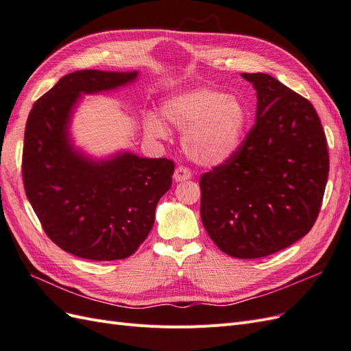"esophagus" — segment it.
Here are the masks:
<instances>
[{
	"instance_id": "esophagus-1",
	"label": "esophagus",
	"mask_w": 351,
	"mask_h": 351,
	"mask_svg": "<svg viewBox=\"0 0 351 351\" xmlns=\"http://www.w3.org/2000/svg\"><path fill=\"white\" fill-rule=\"evenodd\" d=\"M190 177H192V171L187 167H183L180 165L177 167L176 173H174V180L178 183V182H186V180H189Z\"/></svg>"
}]
</instances>
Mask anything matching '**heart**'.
I'll return each instance as SVG.
<instances>
[{
	"label": "heart",
	"mask_w": 351,
	"mask_h": 351,
	"mask_svg": "<svg viewBox=\"0 0 351 351\" xmlns=\"http://www.w3.org/2000/svg\"><path fill=\"white\" fill-rule=\"evenodd\" d=\"M165 119L183 132L182 145L193 162L215 167L234 155L247 124V108L236 95L212 88L184 90L165 101ZM146 130L154 137H165L167 129L156 117H149Z\"/></svg>",
	"instance_id": "b5f03b06"
}]
</instances>
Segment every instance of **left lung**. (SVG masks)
Wrapping results in <instances>:
<instances>
[{
    "label": "left lung",
    "mask_w": 351,
    "mask_h": 351,
    "mask_svg": "<svg viewBox=\"0 0 351 351\" xmlns=\"http://www.w3.org/2000/svg\"><path fill=\"white\" fill-rule=\"evenodd\" d=\"M256 123L228 161L200 177V218L219 250L239 259L280 252L304 237L322 205L326 137L313 105L265 73Z\"/></svg>",
    "instance_id": "1"
}]
</instances>
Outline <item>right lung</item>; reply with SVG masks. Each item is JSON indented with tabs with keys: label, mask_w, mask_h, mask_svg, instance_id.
<instances>
[{
	"label": "right lung",
	"mask_w": 351,
	"mask_h": 351,
	"mask_svg": "<svg viewBox=\"0 0 351 351\" xmlns=\"http://www.w3.org/2000/svg\"><path fill=\"white\" fill-rule=\"evenodd\" d=\"M136 77L137 71L70 73L27 117L22 159L26 196L47 236L82 259L132 256L151 232L158 200L173 183L171 159L124 152L97 161L71 145L69 124L80 95L117 89Z\"/></svg>",
	"instance_id": "add662e5"
}]
</instances>
